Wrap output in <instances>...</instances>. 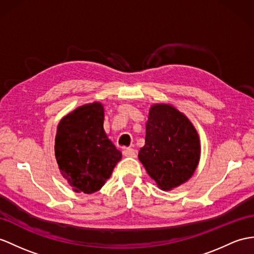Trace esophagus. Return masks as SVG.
Listing matches in <instances>:
<instances>
[{
	"label": "esophagus",
	"mask_w": 254,
	"mask_h": 254,
	"mask_svg": "<svg viewBox=\"0 0 254 254\" xmlns=\"http://www.w3.org/2000/svg\"><path fill=\"white\" fill-rule=\"evenodd\" d=\"M123 154H124V156H126V157H135V155H137V152H135V150H133V148H131V147H126L125 150L123 151Z\"/></svg>",
	"instance_id": "esophagus-1"
}]
</instances>
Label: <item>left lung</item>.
Masks as SVG:
<instances>
[{
	"mask_svg": "<svg viewBox=\"0 0 254 254\" xmlns=\"http://www.w3.org/2000/svg\"><path fill=\"white\" fill-rule=\"evenodd\" d=\"M145 131V144L138 156L148 176L164 190L187 182L200 157L199 137L193 124L170 104H154Z\"/></svg>",
	"mask_w": 254,
	"mask_h": 254,
	"instance_id": "8db88e82",
	"label": "left lung"
}]
</instances>
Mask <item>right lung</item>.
Returning a JSON list of instances; mask_svg holds the SVG:
<instances>
[{
    "instance_id": "add662e5",
    "label": "right lung",
    "mask_w": 254,
    "mask_h": 254,
    "mask_svg": "<svg viewBox=\"0 0 254 254\" xmlns=\"http://www.w3.org/2000/svg\"><path fill=\"white\" fill-rule=\"evenodd\" d=\"M103 121V106L94 102L75 109L58 125L55 156L61 175L77 193L100 190L122 158L104 131Z\"/></svg>"
}]
</instances>
